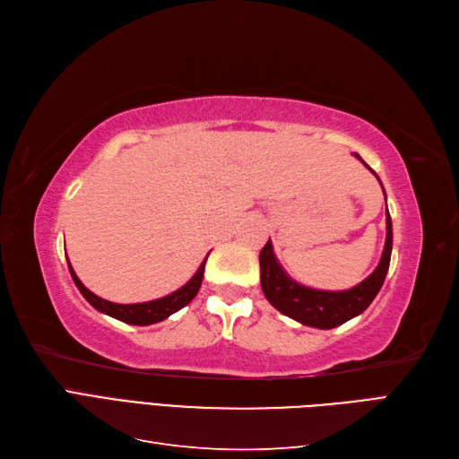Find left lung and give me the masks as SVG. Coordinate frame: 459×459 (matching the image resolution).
<instances>
[{"label":"left lung","mask_w":459,"mask_h":459,"mask_svg":"<svg viewBox=\"0 0 459 459\" xmlns=\"http://www.w3.org/2000/svg\"><path fill=\"white\" fill-rule=\"evenodd\" d=\"M356 157L362 160L359 155ZM391 253L393 221L391 214L386 211V241L379 266L375 268L373 273L368 275L362 283H358L349 290H317L290 280L281 268V264L277 262L272 241L268 239V243L264 245L260 251V285L264 295H266V299L275 310L297 319L302 325L333 329L337 325H342L344 322H349L354 316L362 314L373 302V299L377 297L388 272V264H391Z\"/></svg>","instance_id":"obj_1"}]
</instances>
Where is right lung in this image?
<instances>
[{
	"label": "right lung",
	"instance_id": "obj_1",
	"mask_svg": "<svg viewBox=\"0 0 459 459\" xmlns=\"http://www.w3.org/2000/svg\"><path fill=\"white\" fill-rule=\"evenodd\" d=\"M206 258L203 260L195 275H193L184 287H179L178 290H174V293L166 295L162 299L149 300V302H137V304H117V302H110V300L97 297L78 280V275L74 273L71 262H68V270H71V275H73L78 290L84 295V299L91 304L95 310H100L110 317H117V319H120V322L130 324V325H151V324L162 322V319L172 316L178 310H182L186 304H189L193 299H195V295L199 293V287L203 283Z\"/></svg>",
	"mask_w": 459,
	"mask_h": 459
}]
</instances>
